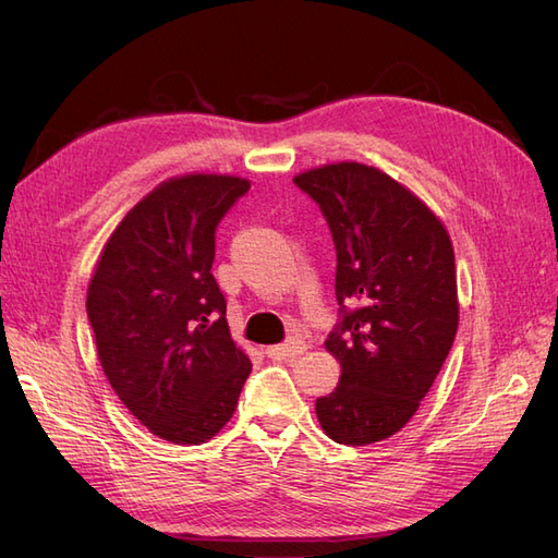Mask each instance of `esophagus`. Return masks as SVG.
Listing matches in <instances>:
<instances>
[{
	"instance_id": "obj_1",
	"label": "esophagus",
	"mask_w": 558,
	"mask_h": 558,
	"mask_svg": "<svg viewBox=\"0 0 558 558\" xmlns=\"http://www.w3.org/2000/svg\"><path fill=\"white\" fill-rule=\"evenodd\" d=\"M265 352H267L269 360H289V357L303 355V352H305V343L301 341V338H289L287 343L269 345Z\"/></svg>"
}]
</instances>
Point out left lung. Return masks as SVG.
<instances>
[{
  "instance_id": "8db88e82",
  "label": "left lung",
  "mask_w": 558,
  "mask_h": 558,
  "mask_svg": "<svg viewBox=\"0 0 558 558\" xmlns=\"http://www.w3.org/2000/svg\"><path fill=\"white\" fill-rule=\"evenodd\" d=\"M336 246L341 319L326 350L341 381L315 410L341 445L386 440L414 416L450 355L459 324L452 241L410 189L362 162L295 177Z\"/></svg>"
}]
</instances>
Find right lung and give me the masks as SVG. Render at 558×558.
I'll use <instances>...</instances> for the list:
<instances>
[{
	"instance_id": "obj_1",
	"label": "right lung",
	"mask_w": 558,
	"mask_h": 558,
	"mask_svg": "<svg viewBox=\"0 0 558 558\" xmlns=\"http://www.w3.org/2000/svg\"><path fill=\"white\" fill-rule=\"evenodd\" d=\"M248 189L232 174L162 182L122 217L89 281L87 317L108 384L174 445L210 440L251 374L210 271L215 229Z\"/></svg>"
}]
</instances>
